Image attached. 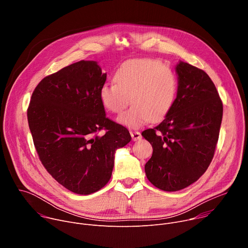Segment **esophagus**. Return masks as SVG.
I'll use <instances>...</instances> for the list:
<instances>
[{
  "label": "esophagus",
  "mask_w": 248,
  "mask_h": 248,
  "mask_svg": "<svg viewBox=\"0 0 248 248\" xmlns=\"http://www.w3.org/2000/svg\"><path fill=\"white\" fill-rule=\"evenodd\" d=\"M130 135L133 141H137L139 139H141V134L139 131H130Z\"/></svg>",
  "instance_id": "esophagus-1"
}]
</instances>
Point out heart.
Here are the masks:
<instances>
[{"label":"heart","mask_w":248,"mask_h":248,"mask_svg":"<svg viewBox=\"0 0 248 248\" xmlns=\"http://www.w3.org/2000/svg\"><path fill=\"white\" fill-rule=\"evenodd\" d=\"M115 82L105 83L99 90L104 107L112 113L122 112L130 102L131 107L117 121L136 128L150 120H163L178 96V78L162 62L151 59L129 60L122 63L115 74Z\"/></svg>","instance_id":"obj_1"}]
</instances>
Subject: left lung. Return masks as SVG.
Instances as JSON below:
<instances>
[{"label": "left lung", "mask_w": 248, "mask_h": 248, "mask_svg": "<svg viewBox=\"0 0 248 248\" xmlns=\"http://www.w3.org/2000/svg\"><path fill=\"white\" fill-rule=\"evenodd\" d=\"M175 73L179 90L171 110L160 124L142 131L153 147L146 176L164 191L184 189L205 172L223 118L219 93L204 70L180 61Z\"/></svg>", "instance_id": "8db88e82"}]
</instances>
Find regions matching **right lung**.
<instances>
[{
  "label": "right lung",
  "mask_w": 248,
  "mask_h": 248,
  "mask_svg": "<svg viewBox=\"0 0 248 248\" xmlns=\"http://www.w3.org/2000/svg\"><path fill=\"white\" fill-rule=\"evenodd\" d=\"M95 61H80L43 78L32 93L27 119L45 169L66 189L87 195L112 175L116 151L131 140L106 117L99 90L105 84ZM105 130L103 136L97 132Z\"/></svg>",
  "instance_id": "1"
}]
</instances>
